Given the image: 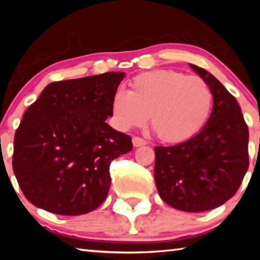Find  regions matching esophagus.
<instances>
[{
  "label": "esophagus",
  "mask_w": 260,
  "mask_h": 260,
  "mask_svg": "<svg viewBox=\"0 0 260 260\" xmlns=\"http://www.w3.org/2000/svg\"><path fill=\"white\" fill-rule=\"evenodd\" d=\"M132 142H133V146L136 147V148L146 146V144H147V141L143 140L142 138H139V136H134L133 140H132Z\"/></svg>",
  "instance_id": "1"
}]
</instances>
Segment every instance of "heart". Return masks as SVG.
Wrapping results in <instances>:
<instances>
[{"label":"heart","mask_w":260,"mask_h":260,"mask_svg":"<svg viewBox=\"0 0 260 260\" xmlns=\"http://www.w3.org/2000/svg\"><path fill=\"white\" fill-rule=\"evenodd\" d=\"M212 93L203 79L172 70H157L136 76L129 91L117 89L111 111L122 131L142 126L148 114L158 138L170 143L190 139L208 120Z\"/></svg>","instance_id":"obj_1"}]
</instances>
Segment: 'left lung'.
<instances>
[{"label": "left lung", "mask_w": 260, "mask_h": 260, "mask_svg": "<svg viewBox=\"0 0 260 260\" xmlns=\"http://www.w3.org/2000/svg\"><path fill=\"white\" fill-rule=\"evenodd\" d=\"M210 87L213 108L199 134L155 148V182L174 209L202 212L235 195L249 167V129L236 99L206 70L189 64Z\"/></svg>", "instance_id": "obj_1"}]
</instances>
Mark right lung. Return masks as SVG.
I'll list each match as a JSON object with an SVG mask.
<instances>
[{"label": "right lung", "instance_id": "add662e5", "mask_svg": "<svg viewBox=\"0 0 260 260\" xmlns=\"http://www.w3.org/2000/svg\"><path fill=\"white\" fill-rule=\"evenodd\" d=\"M124 72L48 85L16 131L12 167L33 205L60 215L90 212L107 199L110 164L133 149L113 129L111 101Z\"/></svg>", "mask_w": 260, "mask_h": 260}]
</instances>
